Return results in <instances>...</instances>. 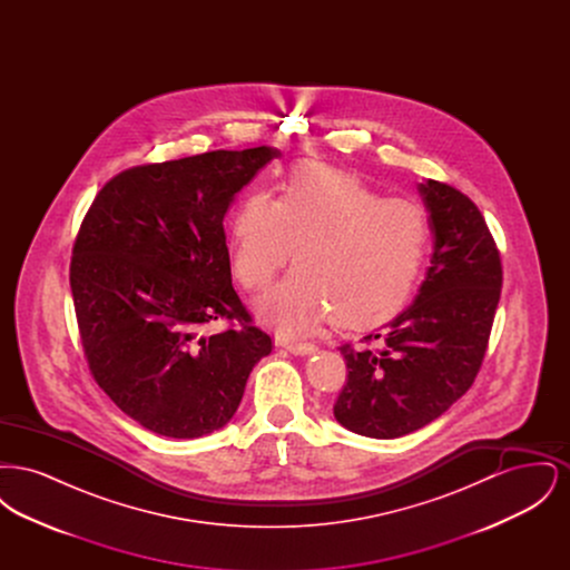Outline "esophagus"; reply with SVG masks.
Segmentation results:
<instances>
[{
    "instance_id": "34e87169",
    "label": "esophagus",
    "mask_w": 570,
    "mask_h": 570,
    "mask_svg": "<svg viewBox=\"0 0 570 570\" xmlns=\"http://www.w3.org/2000/svg\"><path fill=\"white\" fill-rule=\"evenodd\" d=\"M277 344L284 346L286 351H291L293 354H298V356L316 353V346L309 344V342H286V340H277Z\"/></svg>"
}]
</instances>
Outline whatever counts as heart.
<instances>
[{
    "instance_id": "obj_1",
    "label": "heart",
    "mask_w": 570,
    "mask_h": 570,
    "mask_svg": "<svg viewBox=\"0 0 570 570\" xmlns=\"http://www.w3.org/2000/svg\"><path fill=\"white\" fill-rule=\"evenodd\" d=\"M430 222L406 198H380L351 173L301 163L279 198L254 191L230 228L233 273L263 291L295 247L291 273L263 303L284 333L337 325L367 328L406 303L425 261Z\"/></svg>"
}]
</instances>
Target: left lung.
<instances>
[{"label": "left lung", "mask_w": 570, "mask_h": 570, "mask_svg": "<svg viewBox=\"0 0 570 570\" xmlns=\"http://www.w3.org/2000/svg\"><path fill=\"white\" fill-rule=\"evenodd\" d=\"M434 235L432 267L379 348L344 344L348 380L333 406L354 434L400 438L432 423L476 379L502 288V263L479 207L453 186L419 184Z\"/></svg>", "instance_id": "obj_1"}]
</instances>
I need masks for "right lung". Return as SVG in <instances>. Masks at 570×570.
<instances>
[{"label":"right lung","mask_w":570,"mask_h":570,"mask_svg":"<svg viewBox=\"0 0 570 570\" xmlns=\"http://www.w3.org/2000/svg\"><path fill=\"white\" fill-rule=\"evenodd\" d=\"M277 156L263 145L135 166L82 219L70 263L82 351L100 389L154 434L224 428L272 353L233 288L224 216ZM222 317L232 326L207 334Z\"/></svg>","instance_id":"add662e5"}]
</instances>
